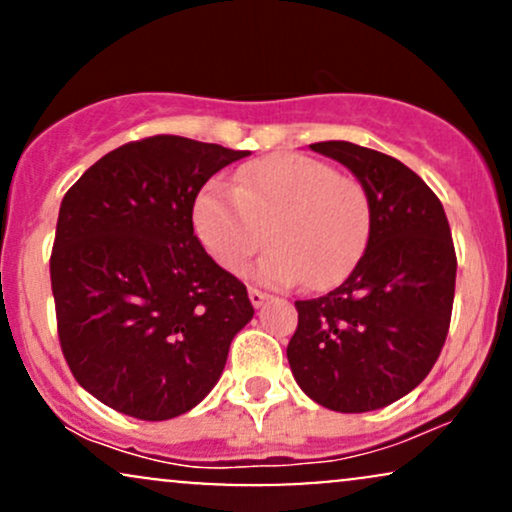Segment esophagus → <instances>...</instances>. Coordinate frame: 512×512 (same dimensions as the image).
Wrapping results in <instances>:
<instances>
[{
    "instance_id": "34e87169",
    "label": "esophagus",
    "mask_w": 512,
    "mask_h": 512,
    "mask_svg": "<svg viewBox=\"0 0 512 512\" xmlns=\"http://www.w3.org/2000/svg\"><path fill=\"white\" fill-rule=\"evenodd\" d=\"M248 296H250V303L255 305V308H260V305L269 298L267 293L260 291V289H250V291H248Z\"/></svg>"
}]
</instances>
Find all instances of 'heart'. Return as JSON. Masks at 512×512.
Here are the masks:
<instances>
[{"label":"heart","instance_id":"heart-1","mask_svg":"<svg viewBox=\"0 0 512 512\" xmlns=\"http://www.w3.org/2000/svg\"><path fill=\"white\" fill-rule=\"evenodd\" d=\"M195 231L209 255L238 272L272 243L255 274L274 286L303 281L322 291L342 281L370 236L368 190L361 180L301 154H274L236 173L233 190L211 182L195 202Z\"/></svg>","mask_w":512,"mask_h":512}]
</instances>
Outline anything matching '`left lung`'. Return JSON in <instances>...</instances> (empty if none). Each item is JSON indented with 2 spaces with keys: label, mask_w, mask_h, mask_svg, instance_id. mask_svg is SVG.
I'll return each mask as SVG.
<instances>
[{
  "label": "left lung",
  "mask_w": 512,
  "mask_h": 512,
  "mask_svg": "<svg viewBox=\"0 0 512 512\" xmlns=\"http://www.w3.org/2000/svg\"><path fill=\"white\" fill-rule=\"evenodd\" d=\"M310 149L363 182L373 221L344 284L296 301L286 356L296 383L322 407L383 409L431 373L448 337L457 274L450 223L436 192L397 158L351 142Z\"/></svg>",
  "instance_id": "1"
}]
</instances>
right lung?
I'll return each mask as SVG.
<instances>
[{
    "label": "right lung",
    "instance_id": "right-lung-1",
    "mask_svg": "<svg viewBox=\"0 0 512 512\" xmlns=\"http://www.w3.org/2000/svg\"><path fill=\"white\" fill-rule=\"evenodd\" d=\"M245 156L156 134L105 154L64 195L50 255L57 334L76 383L110 409L166 421L197 407L255 315L192 226L204 182Z\"/></svg>",
    "mask_w": 512,
    "mask_h": 512
}]
</instances>
